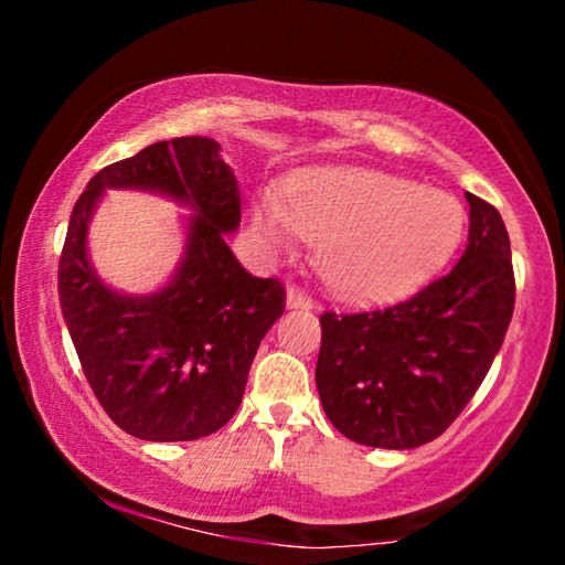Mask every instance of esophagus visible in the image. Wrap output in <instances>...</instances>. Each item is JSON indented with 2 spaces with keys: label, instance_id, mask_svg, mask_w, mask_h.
<instances>
[{
  "label": "esophagus",
  "instance_id": "34e87169",
  "mask_svg": "<svg viewBox=\"0 0 565 565\" xmlns=\"http://www.w3.org/2000/svg\"><path fill=\"white\" fill-rule=\"evenodd\" d=\"M286 303H289L291 309H309L311 296L306 294L301 286H289V289H286Z\"/></svg>",
  "mask_w": 565,
  "mask_h": 565
}]
</instances>
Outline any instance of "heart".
<instances>
[{"label": "heart", "mask_w": 565, "mask_h": 565, "mask_svg": "<svg viewBox=\"0 0 565 565\" xmlns=\"http://www.w3.org/2000/svg\"><path fill=\"white\" fill-rule=\"evenodd\" d=\"M254 228L271 248L296 236L317 242L321 274L339 291L384 299L414 289L454 252L463 209L451 194L374 169H319L254 209Z\"/></svg>", "instance_id": "heart-1"}]
</instances>
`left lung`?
I'll return each mask as SVG.
<instances>
[{"instance_id": "1", "label": "left lung", "mask_w": 565, "mask_h": 565, "mask_svg": "<svg viewBox=\"0 0 565 565\" xmlns=\"http://www.w3.org/2000/svg\"><path fill=\"white\" fill-rule=\"evenodd\" d=\"M468 244L411 299L323 311L317 388L351 441L416 448L441 436L481 386L513 317L511 242L501 214L466 191Z\"/></svg>"}]
</instances>
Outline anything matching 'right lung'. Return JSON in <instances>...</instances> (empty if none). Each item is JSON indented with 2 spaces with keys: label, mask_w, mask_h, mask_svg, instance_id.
I'll return each instance as SVG.
<instances>
[{
  "label": "right lung",
  "mask_w": 565,
  "mask_h": 565,
  "mask_svg": "<svg viewBox=\"0 0 565 565\" xmlns=\"http://www.w3.org/2000/svg\"><path fill=\"white\" fill-rule=\"evenodd\" d=\"M107 185L161 190L189 203L188 256L151 297H121L93 276L86 226ZM242 222L236 179L209 137L157 141L94 174L72 209L60 256V303L94 396L121 431L145 441H194L242 404L248 369L284 313L279 279L236 262L224 234Z\"/></svg>",
  "instance_id": "add662e5"
}]
</instances>
